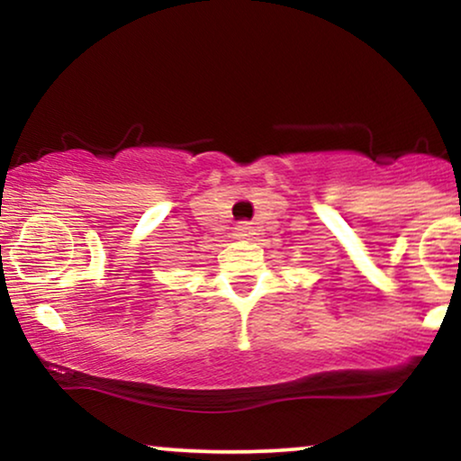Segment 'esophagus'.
<instances>
[{
	"label": "esophagus",
	"instance_id": "34e87169",
	"mask_svg": "<svg viewBox=\"0 0 461 461\" xmlns=\"http://www.w3.org/2000/svg\"><path fill=\"white\" fill-rule=\"evenodd\" d=\"M251 235H254V226H251L249 222L237 224V229H235V237L237 239H249Z\"/></svg>",
	"mask_w": 461,
	"mask_h": 461
}]
</instances>
